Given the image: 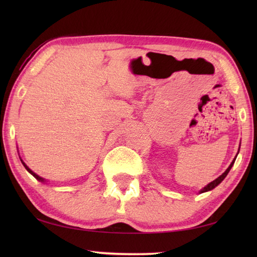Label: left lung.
Returning <instances> with one entry per match:
<instances>
[{
  "label": "left lung",
  "mask_w": 257,
  "mask_h": 257,
  "mask_svg": "<svg viewBox=\"0 0 257 257\" xmlns=\"http://www.w3.org/2000/svg\"><path fill=\"white\" fill-rule=\"evenodd\" d=\"M234 161H235V159H234V160L232 161V163H231V165H230V167H228V168L226 169V170H225V172H224V173L221 174V176H220L219 178H217V179H215L214 181H212L211 183L207 184L206 187H204L203 189H202V190H201V193L206 192V191H210V190H212V189H214V188L216 187V185H219V184H220V183L223 181V180H224V178L227 176V173L230 172V170H231L232 166L234 165Z\"/></svg>",
  "instance_id": "1"
}]
</instances>
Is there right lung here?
Wrapping results in <instances>:
<instances>
[{
	"mask_svg": "<svg viewBox=\"0 0 257 257\" xmlns=\"http://www.w3.org/2000/svg\"><path fill=\"white\" fill-rule=\"evenodd\" d=\"M22 162H23V161H22ZM23 165H24V167H25V169H26V170H27V171H29V172H30V173L32 174V176H33V177H34V178H36L37 180H40V181H42V182H43V181H44V179H43V178H41L40 176H37V174H36V173H34V172H33V171L31 170V169H30L29 167H27V166L25 165V163H24V162H23Z\"/></svg>",
	"mask_w": 257,
	"mask_h": 257,
	"instance_id": "obj_1",
	"label": "right lung"
}]
</instances>
